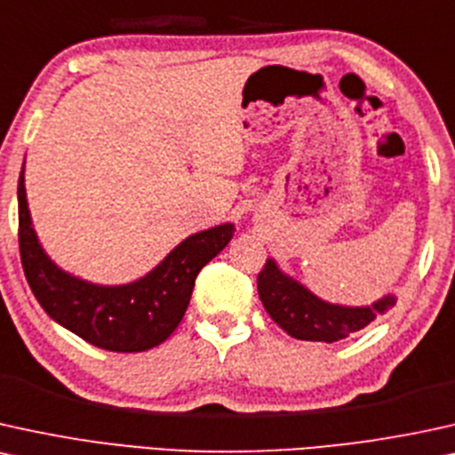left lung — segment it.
<instances>
[{"mask_svg": "<svg viewBox=\"0 0 455 455\" xmlns=\"http://www.w3.org/2000/svg\"><path fill=\"white\" fill-rule=\"evenodd\" d=\"M258 296L270 315V319L281 330L296 340L310 342H338L350 333L363 330L378 315L395 307V294L378 298L365 307H347L333 304L304 287L279 268V264L268 258L264 268L258 273Z\"/></svg>", "mask_w": 455, "mask_h": 455, "instance_id": "1", "label": "left lung"}]
</instances>
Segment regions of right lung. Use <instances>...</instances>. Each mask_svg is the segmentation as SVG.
I'll return each mask as SVG.
<instances>
[{
    "label": "right lung",
    "mask_w": 455,
    "mask_h": 455,
    "mask_svg": "<svg viewBox=\"0 0 455 455\" xmlns=\"http://www.w3.org/2000/svg\"><path fill=\"white\" fill-rule=\"evenodd\" d=\"M224 222L180 241L145 277L124 285H100L62 270L45 254L33 228L25 191V164L19 178V243L27 281L56 323L94 347L113 353H140L168 340L185 317L199 270L233 239Z\"/></svg>",
    "instance_id": "1"
}]
</instances>
